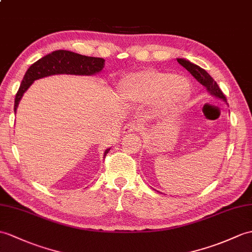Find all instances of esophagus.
Here are the masks:
<instances>
[{
    "instance_id": "34e87169",
    "label": "esophagus",
    "mask_w": 252,
    "mask_h": 252,
    "mask_svg": "<svg viewBox=\"0 0 252 252\" xmlns=\"http://www.w3.org/2000/svg\"><path fill=\"white\" fill-rule=\"evenodd\" d=\"M139 130V125L138 124H134V122H127V124L125 126L124 128V133H133V132H137Z\"/></svg>"
}]
</instances>
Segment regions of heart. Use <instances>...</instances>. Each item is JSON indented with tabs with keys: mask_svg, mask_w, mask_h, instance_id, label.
<instances>
[{
	"mask_svg": "<svg viewBox=\"0 0 252 252\" xmlns=\"http://www.w3.org/2000/svg\"><path fill=\"white\" fill-rule=\"evenodd\" d=\"M118 94L126 102L151 103L162 112L174 113L184 106L191 96L188 79L171 73L145 69L121 79Z\"/></svg>",
	"mask_w": 252,
	"mask_h": 252,
	"instance_id": "obj_1",
	"label": "heart"
}]
</instances>
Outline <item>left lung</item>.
<instances>
[{
	"instance_id": "1",
	"label": "left lung",
	"mask_w": 252,
	"mask_h": 252,
	"mask_svg": "<svg viewBox=\"0 0 252 252\" xmlns=\"http://www.w3.org/2000/svg\"><path fill=\"white\" fill-rule=\"evenodd\" d=\"M177 61L181 66H184L187 71L191 73V75L198 81V83L202 84L206 88L210 94H213L219 98H222L223 101L226 102V97L223 94V92L221 91L217 83H216L214 78L205 71V69H203L198 65H195V64H193L185 59H178Z\"/></svg>"
}]
</instances>
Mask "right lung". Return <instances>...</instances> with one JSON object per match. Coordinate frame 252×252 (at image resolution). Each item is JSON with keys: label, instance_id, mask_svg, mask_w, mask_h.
<instances>
[{"label": "right lung", "instance_id": "1", "mask_svg": "<svg viewBox=\"0 0 252 252\" xmlns=\"http://www.w3.org/2000/svg\"><path fill=\"white\" fill-rule=\"evenodd\" d=\"M104 62L105 60L102 58L87 57L67 50H56L43 57L42 59L33 63L26 72L15 97V113L23 93L34 83V80L56 74L93 75L102 71ZM109 150L105 151V156Z\"/></svg>", "mask_w": 252, "mask_h": 252}]
</instances>
